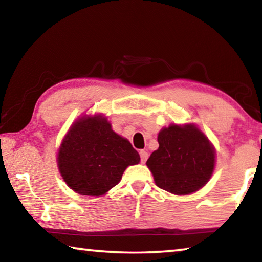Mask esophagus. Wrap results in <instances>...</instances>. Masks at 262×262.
Returning <instances> with one entry per match:
<instances>
[{
	"instance_id": "esophagus-1",
	"label": "esophagus",
	"mask_w": 262,
	"mask_h": 262,
	"mask_svg": "<svg viewBox=\"0 0 262 262\" xmlns=\"http://www.w3.org/2000/svg\"><path fill=\"white\" fill-rule=\"evenodd\" d=\"M148 156H149V155H148L147 151H145V150H141V151H140V157H141V162L142 163L147 162Z\"/></svg>"
}]
</instances>
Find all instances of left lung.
<instances>
[{
    "label": "left lung",
    "instance_id": "8db88e82",
    "mask_svg": "<svg viewBox=\"0 0 262 262\" xmlns=\"http://www.w3.org/2000/svg\"><path fill=\"white\" fill-rule=\"evenodd\" d=\"M159 148L147 165L159 188L177 195L196 192L210 179L215 150L194 125H172L158 134Z\"/></svg>",
    "mask_w": 262,
    "mask_h": 262
}]
</instances>
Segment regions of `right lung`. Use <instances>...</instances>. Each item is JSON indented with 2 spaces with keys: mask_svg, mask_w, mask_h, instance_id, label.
I'll return each mask as SVG.
<instances>
[{
  "mask_svg": "<svg viewBox=\"0 0 262 262\" xmlns=\"http://www.w3.org/2000/svg\"><path fill=\"white\" fill-rule=\"evenodd\" d=\"M140 155L111 128L106 118H82L70 127L62 142L57 165L70 188L82 195L99 196L119 184L127 166Z\"/></svg>",
  "mask_w": 262,
  "mask_h": 262,
  "instance_id": "obj_1",
  "label": "right lung"
}]
</instances>
